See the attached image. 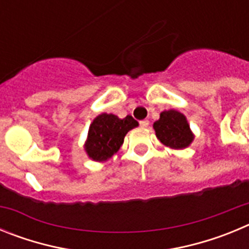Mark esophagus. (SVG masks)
I'll list each match as a JSON object with an SVG mask.
<instances>
[{
	"label": "esophagus",
	"instance_id": "1",
	"mask_svg": "<svg viewBox=\"0 0 249 249\" xmlns=\"http://www.w3.org/2000/svg\"><path fill=\"white\" fill-rule=\"evenodd\" d=\"M140 124H141V127H143V128H146V127H148V124H149V121H147V120L141 121V122H140Z\"/></svg>",
	"mask_w": 249,
	"mask_h": 249
}]
</instances>
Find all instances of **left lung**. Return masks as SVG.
I'll use <instances>...</instances> for the list:
<instances>
[{
  "instance_id": "left-lung-1",
  "label": "left lung",
  "mask_w": 249,
  "mask_h": 249,
  "mask_svg": "<svg viewBox=\"0 0 249 249\" xmlns=\"http://www.w3.org/2000/svg\"><path fill=\"white\" fill-rule=\"evenodd\" d=\"M156 136L160 143L172 149H184L195 140L186 116L176 109L160 112V120L153 123Z\"/></svg>"
}]
</instances>
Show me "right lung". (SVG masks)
Masks as SVG:
<instances>
[{
  "label": "right lung",
  "mask_w": 249,
  "mask_h": 249,
  "mask_svg": "<svg viewBox=\"0 0 249 249\" xmlns=\"http://www.w3.org/2000/svg\"><path fill=\"white\" fill-rule=\"evenodd\" d=\"M137 126L138 122L132 116L120 118L112 113L98 114L89 126L83 148L89 160L106 162L117 153L127 132Z\"/></svg>",
  "instance_id": "obj_1"
}]
</instances>
